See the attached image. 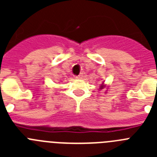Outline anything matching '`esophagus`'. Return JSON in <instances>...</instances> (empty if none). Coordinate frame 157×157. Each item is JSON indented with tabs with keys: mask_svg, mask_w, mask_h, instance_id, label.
<instances>
[{
	"mask_svg": "<svg viewBox=\"0 0 157 157\" xmlns=\"http://www.w3.org/2000/svg\"><path fill=\"white\" fill-rule=\"evenodd\" d=\"M82 77H83V75H82V73H81V74H79L78 75L76 76V78H78V79H80V78H82Z\"/></svg>",
	"mask_w": 157,
	"mask_h": 157,
	"instance_id": "34e87169",
	"label": "esophagus"
}]
</instances>
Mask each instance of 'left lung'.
<instances>
[{
    "label": "left lung",
    "instance_id": "8db88e82",
    "mask_svg": "<svg viewBox=\"0 0 157 157\" xmlns=\"http://www.w3.org/2000/svg\"><path fill=\"white\" fill-rule=\"evenodd\" d=\"M105 86H101V88H100V89H101V90H102V89H104V88H105Z\"/></svg>",
    "mask_w": 157,
    "mask_h": 157
}]
</instances>
